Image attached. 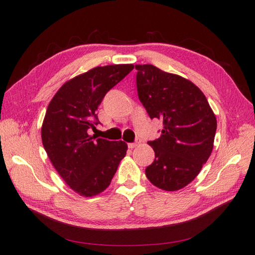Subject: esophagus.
I'll return each instance as SVG.
<instances>
[{
  "instance_id": "esophagus-1",
  "label": "esophagus",
  "mask_w": 255,
  "mask_h": 255,
  "mask_svg": "<svg viewBox=\"0 0 255 255\" xmlns=\"http://www.w3.org/2000/svg\"><path fill=\"white\" fill-rule=\"evenodd\" d=\"M139 144H140V139H139V138H137L135 143H129L128 144V147L129 148H133V147H136V146H138Z\"/></svg>"
}]
</instances>
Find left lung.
I'll use <instances>...</instances> for the list:
<instances>
[{
  "label": "left lung",
  "instance_id": "obj_1",
  "mask_svg": "<svg viewBox=\"0 0 255 255\" xmlns=\"http://www.w3.org/2000/svg\"><path fill=\"white\" fill-rule=\"evenodd\" d=\"M138 98L150 119L163 122L147 179L166 191L184 188L199 174L214 147L217 120L205 94L182 76L149 64L136 65Z\"/></svg>",
  "mask_w": 255,
  "mask_h": 255
}]
</instances>
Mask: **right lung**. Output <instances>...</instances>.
I'll return each mask as SVG.
<instances>
[{
	"instance_id": "1",
	"label": "right lung",
	"mask_w": 255,
	"mask_h": 255,
	"mask_svg": "<svg viewBox=\"0 0 255 255\" xmlns=\"http://www.w3.org/2000/svg\"><path fill=\"white\" fill-rule=\"evenodd\" d=\"M132 64L94 67L66 82L51 99L41 127L42 145L56 171L84 197L106 190L127 152L123 140L89 135L108 91L132 71Z\"/></svg>"
}]
</instances>
